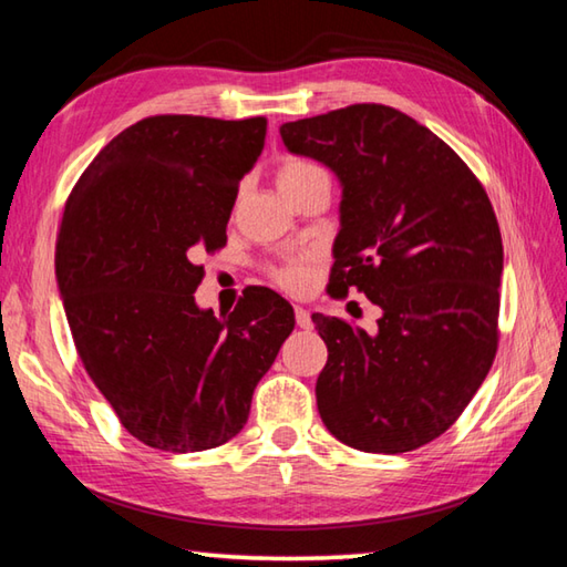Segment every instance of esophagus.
Masks as SVG:
<instances>
[{"label": "esophagus", "mask_w": 567, "mask_h": 567, "mask_svg": "<svg viewBox=\"0 0 567 567\" xmlns=\"http://www.w3.org/2000/svg\"><path fill=\"white\" fill-rule=\"evenodd\" d=\"M295 319H297V327H300V329H312L315 327L310 310H305V307H300V305L295 307Z\"/></svg>", "instance_id": "1"}]
</instances>
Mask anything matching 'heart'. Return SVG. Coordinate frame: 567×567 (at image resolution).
I'll return each instance as SVG.
<instances>
[{"instance_id": "1", "label": "heart", "mask_w": 567, "mask_h": 567, "mask_svg": "<svg viewBox=\"0 0 567 567\" xmlns=\"http://www.w3.org/2000/svg\"><path fill=\"white\" fill-rule=\"evenodd\" d=\"M322 173L324 171L312 161L287 158L280 163V168H277L275 181H277V188H280V193H287V190L297 188V185H302L305 181L322 176ZM307 275H310V267H307V262H295L290 267L277 270V280H280V285L290 287V290H297V287H302L307 282Z\"/></svg>"}]
</instances>
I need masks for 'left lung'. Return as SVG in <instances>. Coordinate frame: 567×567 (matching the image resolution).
<instances>
[{
	"mask_svg": "<svg viewBox=\"0 0 567 567\" xmlns=\"http://www.w3.org/2000/svg\"><path fill=\"white\" fill-rule=\"evenodd\" d=\"M342 188L329 287L362 290L377 332L312 315L327 344L317 409L367 454H404L454 424L496 357L503 243L483 185L406 113L354 104L280 126Z\"/></svg>",
	"mask_w": 567,
	"mask_h": 567,
	"instance_id": "obj_1",
	"label": "left lung"
}]
</instances>
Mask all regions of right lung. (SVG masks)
I'll list each match as a JSON object with an SVG mask.
<instances>
[{"label":"right lung","instance_id":"right-lung-1","mask_svg":"<svg viewBox=\"0 0 567 567\" xmlns=\"http://www.w3.org/2000/svg\"><path fill=\"white\" fill-rule=\"evenodd\" d=\"M267 121L151 116L99 151L71 190L56 285L89 377L131 436L161 451L240 434L257 382L295 329L272 290L228 317L195 302L198 252L225 245Z\"/></svg>","mask_w":567,"mask_h":567}]
</instances>
